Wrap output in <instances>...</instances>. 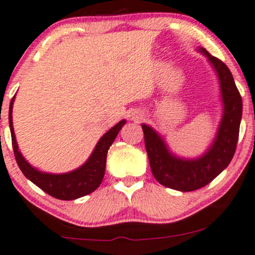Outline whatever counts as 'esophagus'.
<instances>
[{
    "mask_svg": "<svg viewBox=\"0 0 255 255\" xmlns=\"http://www.w3.org/2000/svg\"><path fill=\"white\" fill-rule=\"evenodd\" d=\"M133 119H134V121H139V120H141V116L139 115V116H134Z\"/></svg>",
    "mask_w": 255,
    "mask_h": 255,
    "instance_id": "1",
    "label": "esophagus"
}]
</instances>
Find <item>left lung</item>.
I'll return each instance as SVG.
<instances>
[{"mask_svg":"<svg viewBox=\"0 0 255 255\" xmlns=\"http://www.w3.org/2000/svg\"><path fill=\"white\" fill-rule=\"evenodd\" d=\"M200 50L208 57L218 72L224 103L223 120L211 149L197 159L178 158L169 152L161 136L152 128L141 125L153 177L163 186L183 192L206 186L229 166L236 151L242 117V98L231 71L206 49Z\"/></svg>","mask_w":255,"mask_h":255,"instance_id":"1","label":"left lung"}]
</instances>
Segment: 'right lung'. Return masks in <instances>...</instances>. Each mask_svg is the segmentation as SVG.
<instances>
[{
    "instance_id": "1",
    "label": "right lung",
    "mask_w": 255,
    "mask_h": 255,
    "mask_svg": "<svg viewBox=\"0 0 255 255\" xmlns=\"http://www.w3.org/2000/svg\"><path fill=\"white\" fill-rule=\"evenodd\" d=\"M13 102L14 97L10 102L9 117H8L9 119L10 135H12V145L16 163H18L19 168L25 177L31 180L41 190H43L44 192L58 198V200H76V198L91 194L94 190H97V187L102 184L105 174L108 150L119 134L120 129L125 126V120L120 121L100 138L93 153L82 167H80L76 170H72V172L65 173V174H49V173H42L40 170L33 168L32 166H30L25 161L20 151L18 150V144H16L15 135H14L12 122Z\"/></svg>"
}]
</instances>
